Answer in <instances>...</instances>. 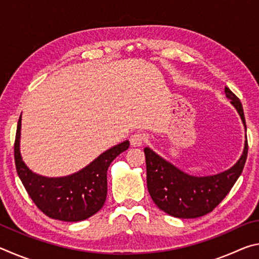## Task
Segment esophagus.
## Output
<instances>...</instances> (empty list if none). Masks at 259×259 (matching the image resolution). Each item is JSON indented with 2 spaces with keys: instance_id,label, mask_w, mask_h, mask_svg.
I'll list each match as a JSON object with an SVG mask.
<instances>
[{
  "instance_id": "obj_1",
  "label": "esophagus",
  "mask_w": 259,
  "mask_h": 259,
  "mask_svg": "<svg viewBox=\"0 0 259 259\" xmlns=\"http://www.w3.org/2000/svg\"><path fill=\"white\" fill-rule=\"evenodd\" d=\"M130 143L133 146H142L144 143H145V135L142 133H135L131 135L130 137Z\"/></svg>"
}]
</instances>
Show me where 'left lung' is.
Segmentation results:
<instances>
[{
	"mask_svg": "<svg viewBox=\"0 0 259 259\" xmlns=\"http://www.w3.org/2000/svg\"><path fill=\"white\" fill-rule=\"evenodd\" d=\"M225 94L226 97L231 99L247 129L240 99L227 87H225ZM144 152L146 159L147 190L154 203L170 216L198 218L211 212L238 181L247 160L248 142L245 139L242 155L232 168L205 177L185 174L162 159L151 148L146 147Z\"/></svg>",
	"mask_w": 259,
	"mask_h": 259,
	"instance_id": "1",
	"label": "left lung"
}]
</instances>
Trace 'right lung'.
Masks as SVG:
<instances>
[{
  "mask_svg": "<svg viewBox=\"0 0 259 259\" xmlns=\"http://www.w3.org/2000/svg\"><path fill=\"white\" fill-rule=\"evenodd\" d=\"M21 115L15 140V163L21 183L36 207L48 217L80 222L100 209L107 196V170L112 161L129 148V140L113 146L80 171L66 177L49 178L28 169L20 155Z\"/></svg>",
  "mask_w": 259,
  "mask_h": 259,
  "instance_id": "obj_1",
  "label": "right lung"
}]
</instances>
